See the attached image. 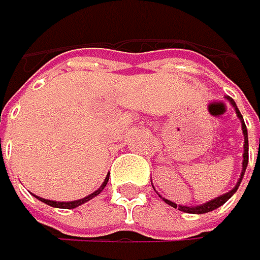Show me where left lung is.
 <instances>
[{
    "instance_id": "1",
    "label": "left lung",
    "mask_w": 260,
    "mask_h": 260,
    "mask_svg": "<svg viewBox=\"0 0 260 260\" xmlns=\"http://www.w3.org/2000/svg\"><path fill=\"white\" fill-rule=\"evenodd\" d=\"M226 99L230 101V104H231L233 107H235L236 114H238V117H239V120H241V128H243V135H244V153H243V171H241V177H239L238 184H236L235 187H233V189H231L230 192L223 193V196L216 197V199H213V200H210V202H207V204H202V205H196V207H182V205H179V207H177V205L173 204L171 200H166V199H164V202H166L168 205L174 207V208H179L181 212H185V213H208V212H212V210L221 207L230 197H233V193H235V192L238 190L239 184H241V181H243V176H244L246 168H247V161H249V143H247V128H246V125H244V120H243L241 112H239V109L236 107V102L233 101L231 98H226Z\"/></svg>"
}]
</instances>
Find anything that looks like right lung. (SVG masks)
<instances>
[{
    "instance_id": "add662e5",
    "label": "right lung",
    "mask_w": 260,
    "mask_h": 260,
    "mask_svg": "<svg viewBox=\"0 0 260 260\" xmlns=\"http://www.w3.org/2000/svg\"><path fill=\"white\" fill-rule=\"evenodd\" d=\"M107 181H109V177H106V181L102 182V185L99 187V189H98L96 192H92L91 196H87V197H84V199H79V200H73V202H55V200H47V199H40V197H37V199L44 202V204L50 205V207H56V208H76V207H79V205H83L84 202L91 200L92 197L99 196V193L102 192V189H104V187L107 185Z\"/></svg>"
}]
</instances>
